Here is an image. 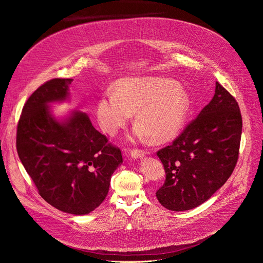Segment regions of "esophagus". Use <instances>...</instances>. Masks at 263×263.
<instances>
[{"label": "esophagus", "mask_w": 263, "mask_h": 263, "mask_svg": "<svg viewBox=\"0 0 263 263\" xmlns=\"http://www.w3.org/2000/svg\"><path fill=\"white\" fill-rule=\"evenodd\" d=\"M144 155H145V152L142 151V149H132V151H131V157L133 159L142 158Z\"/></svg>", "instance_id": "34e87169"}]
</instances>
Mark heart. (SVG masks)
<instances>
[{
	"label": "heart",
	"instance_id": "1",
	"mask_svg": "<svg viewBox=\"0 0 263 263\" xmlns=\"http://www.w3.org/2000/svg\"><path fill=\"white\" fill-rule=\"evenodd\" d=\"M191 97L170 79L142 76L120 79L116 93L105 91L97 104V120L110 136L125 127L135 114L134 138L155 143L177 137L191 110Z\"/></svg>",
	"mask_w": 263,
	"mask_h": 263
}]
</instances>
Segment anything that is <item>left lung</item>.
<instances>
[{
    "label": "left lung",
    "instance_id": "obj_1",
    "mask_svg": "<svg viewBox=\"0 0 263 263\" xmlns=\"http://www.w3.org/2000/svg\"><path fill=\"white\" fill-rule=\"evenodd\" d=\"M242 120L236 100L218 82L198 118L157 152L165 182L156 193L172 211L194 209L218 191L236 165Z\"/></svg>",
    "mask_w": 263,
    "mask_h": 263
}]
</instances>
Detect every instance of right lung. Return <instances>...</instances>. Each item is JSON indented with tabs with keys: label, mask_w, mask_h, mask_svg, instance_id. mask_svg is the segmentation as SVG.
I'll return each mask as SVG.
<instances>
[{
	"label": "right lung",
	"mask_w": 263,
	"mask_h": 263,
	"mask_svg": "<svg viewBox=\"0 0 263 263\" xmlns=\"http://www.w3.org/2000/svg\"><path fill=\"white\" fill-rule=\"evenodd\" d=\"M72 79H53L26 102L17 125L18 157L42 198L56 209L84 215L108 195L112 174L123 163L85 112L54 116L51 104L69 99Z\"/></svg>",
	"instance_id": "add662e5"
}]
</instances>
